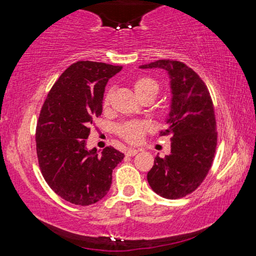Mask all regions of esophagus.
I'll use <instances>...</instances> for the list:
<instances>
[{"label":"esophagus","mask_w":256,"mask_h":256,"mask_svg":"<svg viewBox=\"0 0 256 256\" xmlns=\"http://www.w3.org/2000/svg\"><path fill=\"white\" fill-rule=\"evenodd\" d=\"M138 151H140V149H132V148H130V149H128L126 150V156H130V157H133V156H136Z\"/></svg>","instance_id":"esophagus-1"}]
</instances>
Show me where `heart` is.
I'll return each mask as SVG.
<instances>
[{
	"label": "heart",
	"instance_id": "1",
	"mask_svg": "<svg viewBox=\"0 0 256 256\" xmlns=\"http://www.w3.org/2000/svg\"><path fill=\"white\" fill-rule=\"evenodd\" d=\"M133 89L138 99H144L146 96H151V94L157 96L159 92V86L157 82L146 76L138 78L134 81ZM110 92H108L105 96V99H104L105 105H108V102H110ZM146 128H148V125L144 122H126L120 124L118 131L120 136L130 144H138L141 141Z\"/></svg>",
	"mask_w": 256,
	"mask_h": 256
}]
</instances>
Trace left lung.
Instances as JSON below:
<instances>
[{
	"label": "left lung",
	"instance_id": "left-lung-1",
	"mask_svg": "<svg viewBox=\"0 0 256 256\" xmlns=\"http://www.w3.org/2000/svg\"><path fill=\"white\" fill-rule=\"evenodd\" d=\"M138 68L166 71L172 94L167 128L160 132L172 136L170 154L154 158L146 180L160 196L184 198L200 186L214 158L216 120L209 90L192 68L178 60H158Z\"/></svg>",
	"mask_w": 256,
	"mask_h": 256
}]
</instances>
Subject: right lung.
<instances>
[{
	"instance_id": "obj_1",
	"label": "right lung",
	"mask_w": 256,
	"mask_h": 256,
	"mask_svg": "<svg viewBox=\"0 0 256 256\" xmlns=\"http://www.w3.org/2000/svg\"><path fill=\"white\" fill-rule=\"evenodd\" d=\"M122 66L79 60L68 66L42 107L36 128L38 162L46 183L64 200L90 206L106 196L124 154L86 148L92 118L102 112L105 86Z\"/></svg>"
}]
</instances>
